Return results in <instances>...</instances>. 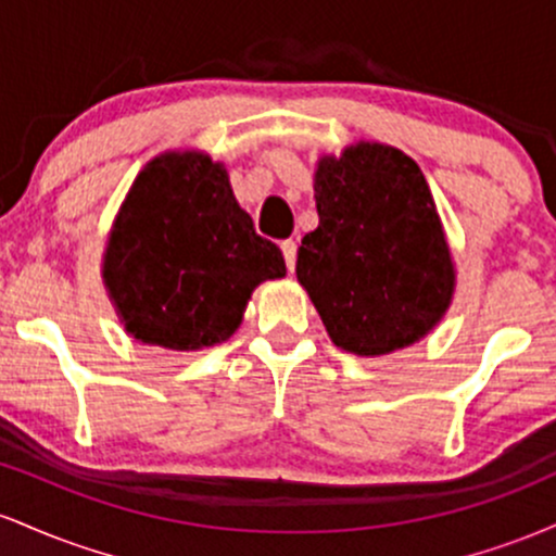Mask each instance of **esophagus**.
Wrapping results in <instances>:
<instances>
[{"label": "esophagus", "instance_id": "1", "mask_svg": "<svg viewBox=\"0 0 556 556\" xmlns=\"http://www.w3.org/2000/svg\"><path fill=\"white\" fill-rule=\"evenodd\" d=\"M282 253H285V264L287 269H295V258H298V245L292 240H285L282 242Z\"/></svg>", "mask_w": 556, "mask_h": 556}]
</instances>
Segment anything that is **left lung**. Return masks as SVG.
<instances>
[{
	"instance_id": "1",
	"label": "left lung",
	"mask_w": 556,
	"mask_h": 556,
	"mask_svg": "<svg viewBox=\"0 0 556 556\" xmlns=\"http://www.w3.org/2000/svg\"><path fill=\"white\" fill-rule=\"evenodd\" d=\"M314 198L318 227L295 274L331 342L376 358L429 334L455 295V264L418 164L361 140L318 159Z\"/></svg>"
}]
</instances>
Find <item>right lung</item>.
I'll use <instances>...</instances> for the list:
<instances>
[{
    "instance_id": "1",
    "label": "right lung",
    "mask_w": 556,
    "mask_h": 556,
    "mask_svg": "<svg viewBox=\"0 0 556 556\" xmlns=\"http://www.w3.org/2000/svg\"><path fill=\"white\" fill-rule=\"evenodd\" d=\"M285 274L282 251L235 201L225 164L203 151H167L140 169L101 266L127 334L167 350L229 340L251 292Z\"/></svg>"
}]
</instances>
